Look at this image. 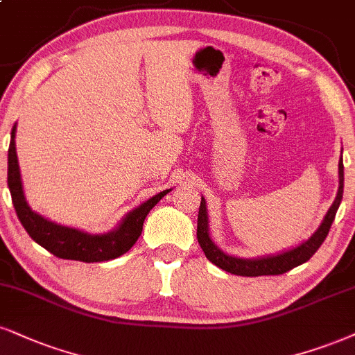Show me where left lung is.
<instances>
[{"label": "left lung", "instance_id": "8db88e82", "mask_svg": "<svg viewBox=\"0 0 355 355\" xmlns=\"http://www.w3.org/2000/svg\"><path fill=\"white\" fill-rule=\"evenodd\" d=\"M344 192V164L343 156L339 159V189L338 196H336L334 202L327 211L324 220L318 227V230L309 237L306 242H303L298 247L291 248L278 255H268V257H258V258H237L227 255L212 242L211 235H209V217H207V207H205V199L200 200L199 216H198V242L202 248L205 257L209 261L218 268L229 271L232 275H240V277H261V275H283L290 271L295 266H298L304 261H308L318 248L321 247L324 239L329 234V229L334 222L336 212H338L340 200H343Z\"/></svg>", "mask_w": 355, "mask_h": 355}]
</instances>
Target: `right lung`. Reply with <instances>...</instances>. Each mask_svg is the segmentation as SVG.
<instances>
[{"instance_id": "1", "label": "right lung", "mask_w": 355, "mask_h": 355, "mask_svg": "<svg viewBox=\"0 0 355 355\" xmlns=\"http://www.w3.org/2000/svg\"><path fill=\"white\" fill-rule=\"evenodd\" d=\"M16 125L11 130V143L8 150V187H10L12 205H15L17 218L34 242L51 252L57 258L64 260H77L85 263L94 261H107L123 255L133 247L143 230V222L148 212L164 198L171 189L153 196L150 200L133 209L120 222L115 230L103 235H92L87 232L64 227L47 220L39 216L26 202L23 182H21L19 164L16 155Z\"/></svg>"}]
</instances>
